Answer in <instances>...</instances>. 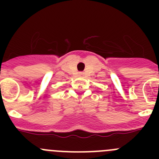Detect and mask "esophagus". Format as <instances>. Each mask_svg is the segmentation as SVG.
Returning <instances> with one entry per match:
<instances>
[{
  "label": "esophagus",
  "mask_w": 159,
  "mask_h": 159,
  "mask_svg": "<svg viewBox=\"0 0 159 159\" xmlns=\"http://www.w3.org/2000/svg\"><path fill=\"white\" fill-rule=\"evenodd\" d=\"M80 74H81V75H82V73H80Z\"/></svg>",
  "instance_id": "1"
}]
</instances>
